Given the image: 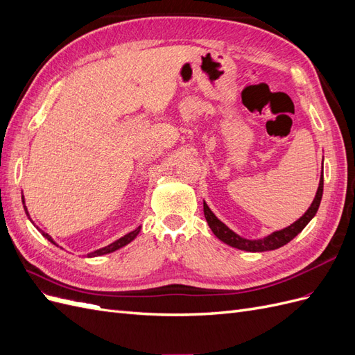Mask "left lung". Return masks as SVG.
Instances as JSON below:
<instances>
[{
	"label": "left lung",
	"mask_w": 355,
	"mask_h": 355,
	"mask_svg": "<svg viewBox=\"0 0 355 355\" xmlns=\"http://www.w3.org/2000/svg\"><path fill=\"white\" fill-rule=\"evenodd\" d=\"M321 197H323V171H321L320 185H318V189H317L315 198H314L313 204H311L309 209L306 210L304 216L297 219L295 223L290 225V227H287L282 231L272 232L271 235H268V237L261 239V240H247V239L240 237V235L235 234L234 231H231L227 227V225H225L223 222H220L216 216H214V213L209 209L206 201H204V216H206V220L209 223L210 230L213 231V234L216 235V237L220 241H223L225 244L235 247V249L245 250V252L275 250V249H278V247H283L288 241H292L296 237V235L306 227L308 222L315 216V213H317L318 206L321 202Z\"/></svg>",
	"instance_id": "obj_1"
}]
</instances>
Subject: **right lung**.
I'll return each mask as SVG.
<instances>
[{"label":"right lung","instance_id":"add662e5","mask_svg":"<svg viewBox=\"0 0 355 355\" xmlns=\"http://www.w3.org/2000/svg\"><path fill=\"white\" fill-rule=\"evenodd\" d=\"M24 204H25V201H24ZM25 207V211H26V214L29 216V213H28V210H26V206H24ZM38 228V227H37ZM38 231L44 235V237L49 240V241H51L53 244H56L55 241H53V239L50 237L49 234H46L44 231H41L40 228H38ZM139 231H141V227L139 228H136L135 231H132V232H128V234H125L124 237H121L120 240H116V241H114L112 244H110V245H106V247H103V249H99V250H96V252H92L90 254H87L89 257H93V256H102V254H106V253H112V252H115V250H118V249H121L123 245H125V244H128L130 241H133L135 239H136V235L139 234Z\"/></svg>","mask_w":355,"mask_h":355}]
</instances>
